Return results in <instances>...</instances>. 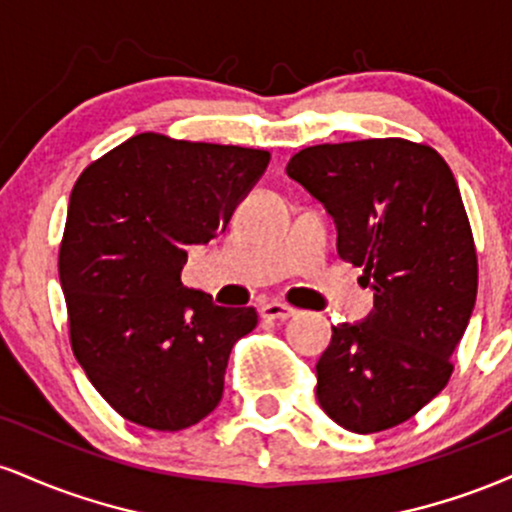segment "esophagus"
I'll use <instances>...</instances> for the list:
<instances>
[{"label": "esophagus", "instance_id": "34e87169", "mask_svg": "<svg viewBox=\"0 0 512 512\" xmlns=\"http://www.w3.org/2000/svg\"><path fill=\"white\" fill-rule=\"evenodd\" d=\"M260 313H262V317H267V320H289V317L296 315V310L286 303L272 301V303H264L260 308Z\"/></svg>", "mask_w": 512, "mask_h": 512}]
</instances>
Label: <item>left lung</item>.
Masks as SVG:
<instances>
[{"label":"left lung","mask_w":512,"mask_h":512,"mask_svg":"<svg viewBox=\"0 0 512 512\" xmlns=\"http://www.w3.org/2000/svg\"><path fill=\"white\" fill-rule=\"evenodd\" d=\"M286 173L325 204L339 257L375 291L366 320L332 327L315 366L317 402L346 431L404 424L448 385L477 301V248L455 175L436 149L399 137L308 146Z\"/></svg>","instance_id":"1"}]
</instances>
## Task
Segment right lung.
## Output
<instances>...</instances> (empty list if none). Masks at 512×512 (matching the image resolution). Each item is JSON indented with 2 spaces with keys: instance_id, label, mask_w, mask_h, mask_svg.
<instances>
[{
  "instance_id": "add662e5",
  "label": "right lung",
  "mask_w": 512,
  "mask_h": 512,
  "mask_svg": "<svg viewBox=\"0 0 512 512\" xmlns=\"http://www.w3.org/2000/svg\"><path fill=\"white\" fill-rule=\"evenodd\" d=\"M267 163L262 149L144 132L76 180L60 245L69 342L122 419L182 431L221 402L228 356L257 313L185 289L180 272L187 245L226 231Z\"/></svg>"
}]
</instances>
